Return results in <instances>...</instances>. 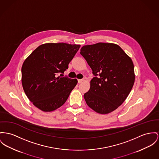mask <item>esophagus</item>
<instances>
[{
  "label": "esophagus",
  "instance_id": "obj_1",
  "mask_svg": "<svg viewBox=\"0 0 159 159\" xmlns=\"http://www.w3.org/2000/svg\"><path fill=\"white\" fill-rule=\"evenodd\" d=\"M83 81V79H79V80H78V83H82Z\"/></svg>",
  "mask_w": 159,
  "mask_h": 159
}]
</instances>
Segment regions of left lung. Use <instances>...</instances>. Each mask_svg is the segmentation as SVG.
I'll return each instance as SVG.
<instances>
[{"instance_id":"left-lung-1","label":"left lung","mask_w":159,"mask_h":159,"mask_svg":"<svg viewBox=\"0 0 159 159\" xmlns=\"http://www.w3.org/2000/svg\"><path fill=\"white\" fill-rule=\"evenodd\" d=\"M80 53L95 75L84 95L87 106L100 114L112 112L124 102L134 83L131 58L114 43L85 45Z\"/></svg>"}]
</instances>
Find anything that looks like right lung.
I'll list each match as a JSON object with an SVG mask.
<instances>
[{
	"label": "right lung",
	"mask_w": 159,
	"mask_h": 159,
	"mask_svg": "<svg viewBox=\"0 0 159 159\" xmlns=\"http://www.w3.org/2000/svg\"><path fill=\"white\" fill-rule=\"evenodd\" d=\"M80 48V44L45 43L25 60L21 67L22 86L36 107L43 111H52L67 101L78 81L58 74L68 69Z\"/></svg>",
	"instance_id": "obj_1"
}]
</instances>
